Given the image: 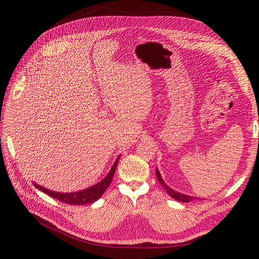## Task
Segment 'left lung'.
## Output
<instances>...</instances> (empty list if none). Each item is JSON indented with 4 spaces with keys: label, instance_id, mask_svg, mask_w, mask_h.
Here are the masks:
<instances>
[{
    "label": "left lung",
    "instance_id": "8db88e82",
    "mask_svg": "<svg viewBox=\"0 0 259 259\" xmlns=\"http://www.w3.org/2000/svg\"><path fill=\"white\" fill-rule=\"evenodd\" d=\"M155 174H156V178H157L158 182L162 185V187H164V189L166 190V192H167L172 198H174L175 200H179V201H182V202H190V201H192V200H194V199H199L198 197H194V196H190V195H186V194L180 193V192H178V191H175V190H173L172 188H170V187L164 182V180H162L161 175H160V173H159V171H158L157 168H156V170H155Z\"/></svg>",
    "mask_w": 259,
    "mask_h": 259
}]
</instances>
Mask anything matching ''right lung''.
Segmentation results:
<instances>
[{"label":"right lung","instance_id":"right-lung-1","mask_svg":"<svg viewBox=\"0 0 259 259\" xmlns=\"http://www.w3.org/2000/svg\"><path fill=\"white\" fill-rule=\"evenodd\" d=\"M120 155H118V157L115 159L114 164L112 165L110 171L105 176V178L98 184H95L87 189L80 190V191L77 192H70V193H61V192H56V191H51L49 189H46L42 186L37 185L36 183H33V186L40 190V191L46 193L47 195L59 199L60 201L64 202V203H68V205H88V203H92L94 201H97L99 198H101V196L104 194V192L106 191V189L108 188V186L110 185L113 175L117 166V162L119 160Z\"/></svg>","mask_w":259,"mask_h":259}]
</instances>
